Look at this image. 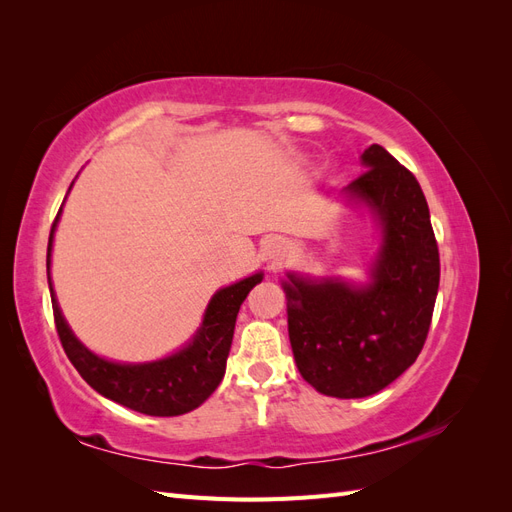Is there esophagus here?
<instances>
[{
	"mask_svg": "<svg viewBox=\"0 0 512 512\" xmlns=\"http://www.w3.org/2000/svg\"><path fill=\"white\" fill-rule=\"evenodd\" d=\"M290 254V243L284 237H269L262 243V258L269 269H277Z\"/></svg>",
	"mask_w": 512,
	"mask_h": 512,
	"instance_id": "34e87169",
	"label": "esophagus"
}]
</instances>
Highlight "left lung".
<instances>
[{
	"label": "left lung",
	"instance_id": "left-lung-1",
	"mask_svg": "<svg viewBox=\"0 0 512 512\" xmlns=\"http://www.w3.org/2000/svg\"><path fill=\"white\" fill-rule=\"evenodd\" d=\"M365 173L342 190L380 228L367 284L286 273L288 335L305 382L322 395L382 391L421 354L440 284V254L416 177L389 151H363Z\"/></svg>",
	"mask_w": 512,
	"mask_h": 512
}]
</instances>
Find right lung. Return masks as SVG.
Returning a JSON list of instances; mask_svg holds the SVG:
<instances>
[{"instance_id":"add662e5","label":"right lung","mask_w":512,"mask_h":512,"mask_svg":"<svg viewBox=\"0 0 512 512\" xmlns=\"http://www.w3.org/2000/svg\"><path fill=\"white\" fill-rule=\"evenodd\" d=\"M59 215L61 209L53 222L49 250H46V277H49L55 327L70 363L91 389L134 412L149 416H179L198 408L218 389L224 378L239 307L250 290L262 282L265 273H254L215 292L205 309L203 324L181 350L151 363L108 361L81 344V339L72 333L59 309L51 282L53 235Z\"/></svg>"}]
</instances>
